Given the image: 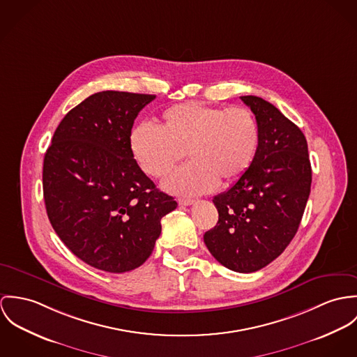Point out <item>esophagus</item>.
Returning a JSON list of instances; mask_svg holds the SVG:
<instances>
[{"instance_id":"34e87169","label":"esophagus","mask_w":357,"mask_h":357,"mask_svg":"<svg viewBox=\"0 0 357 357\" xmlns=\"http://www.w3.org/2000/svg\"><path fill=\"white\" fill-rule=\"evenodd\" d=\"M178 202H179V205L189 206V205H192V204L195 202V199H192V198H179V199H178Z\"/></svg>"}]
</instances>
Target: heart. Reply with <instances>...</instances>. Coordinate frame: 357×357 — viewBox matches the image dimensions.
Masks as SVG:
<instances>
[{
  "instance_id": "heart-1",
  "label": "heart",
  "mask_w": 357,
  "mask_h": 357,
  "mask_svg": "<svg viewBox=\"0 0 357 357\" xmlns=\"http://www.w3.org/2000/svg\"><path fill=\"white\" fill-rule=\"evenodd\" d=\"M259 123L246 107L185 102L167 108L159 127L144 121L130 132V148L144 172L165 176L186 152L190 162L162 183L167 192L197 196L239 179L256 156Z\"/></svg>"
}]
</instances>
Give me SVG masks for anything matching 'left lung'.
I'll list each match as a JSON object with an SVG mask.
<instances>
[{
    "label": "left lung",
    "instance_id": "obj_1",
    "mask_svg": "<svg viewBox=\"0 0 357 357\" xmlns=\"http://www.w3.org/2000/svg\"><path fill=\"white\" fill-rule=\"evenodd\" d=\"M260 139L248 171L213 198L219 220L204 234L211 255L236 273L274 261L294 238L311 193L312 169L303 131L271 102L242 96Z\"/></svg>",
    "mask_w": 357,
    "mask_h": 357
}]
</instances>
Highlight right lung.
<instances>
[{"instance_id":"right-lung-1","label":"right lung","mask_w":357,"mask_h":357,"mask_svg":"<svg viewBox=\"0 0 357 357\" xmlns=\"http://www.w3.org/2000/svg\"><path fill=\"white\" fill-rule=\"evenodd\" d=\"M156 96L100 91L60 121L43 159V198L52 227L86 264L127 273L152 255L161 218L176 208L139 168L130 132Z\"/></svg>"}]
</instances>
